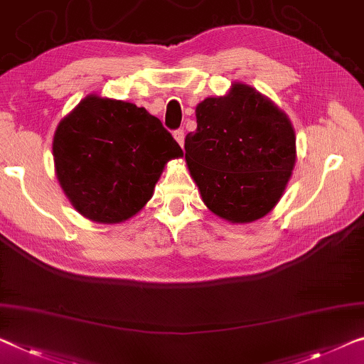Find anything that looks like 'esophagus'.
I'll return each instance as SVG.
<instances>
[{"instance_id": "obj_1", "label": "esophagus", "mask_w": 364, "mask_h": 364, "mask_svg": "<svg viewBox=\"0 0 364 364\" xmlns=\"http://www.w3.org/2000/svg\"><path fill=\"white\" fill-rule=\"evenodd\" d=\"M173 137H175L176 142L183 147V144H184V131L183 129H176L175 132H173Z\"/></svg>"}]
</instances>
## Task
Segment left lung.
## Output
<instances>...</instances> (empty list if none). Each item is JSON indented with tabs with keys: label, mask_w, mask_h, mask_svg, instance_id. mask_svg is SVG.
Segmentation results:
<instances>
[{
	"label": "left lung",
	"mask_w": 364,
	"mask_h": 364,
	"mask_svg": "<svg viewBox=\"0 0 364 364\" xmlns=\"http://www.w3.org/2000/svg\"><path fill=\"white\" fill-rule=\"evenodd\" d=\"M198 129L184 139L186 164L204 204L232 223H250L274 209L296 160L287 114L250 85L196 107Z\"/></svg>",
	"instance_id": "1"
}]
</instances>
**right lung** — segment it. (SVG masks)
<instances>
[{
    "label": "right lung",
    "mask_w": 364,
    "mask_h": 364,
    "mask_svg": "<svg viewBox=\"0 0 364 364\" xmlns=\"http://www.w3.org/2000/svg\"><path fill=\"white\" fill-rule=\"evenodd\" d=\"M181 147L146 108L87 95L58 124L56 178L69 203L89 220L119 223L152 198L166 161Z\"/></svg>",
    "instance_id": "1"
}]
</instances>
